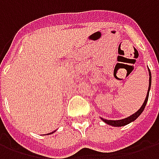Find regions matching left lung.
Masks as SVG:
<instances>
[{"label": "left lung", "mask_w": 159, "mask_h": 159, "mask_svg": "<svg viewBox=\"0 0 159 159\" xmlns=\"http://www.w3.org/2000/svg\"><path fill=\"white\" fill-rule=\"evenodd\" d=\"M148 71H149V87H148V91H147V97H146V100L144 101L143 105L141 106L139 110L137 111L136 112H134L133 115H131L129 117H126V118H124V119H121V120H107V119H104V118H101V119L103 120L104 122L107 124H109V125H111V126L114 127H122V126H125L127 124H129L131 122H134V120L136 119L137 117L140 116V114L142 113V111L145 109V107H146V105L147 103V100H148V96H149V91H150L151 89V83H152V75H151V71L150 70L148 69Z\"/></svg>", "instance_id": "left-lung-1"}]
</instances>
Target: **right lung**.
<instances>
[{"label": "right lung", "mask_w": 159, "mask_h": 159, "mask_svg": "<svg viewBox=\"0 0 159 159\" xmlns=\"http://www.w3.org/2000/svg\"><path fill=\"white\" fill-rule=\"evenodd\" d=\"M54 132H55V130H54V131H53V132H52V133H50V134H52V133H54Z\"/></svg>", "instance_id": "add662e5"}]
</instances>
